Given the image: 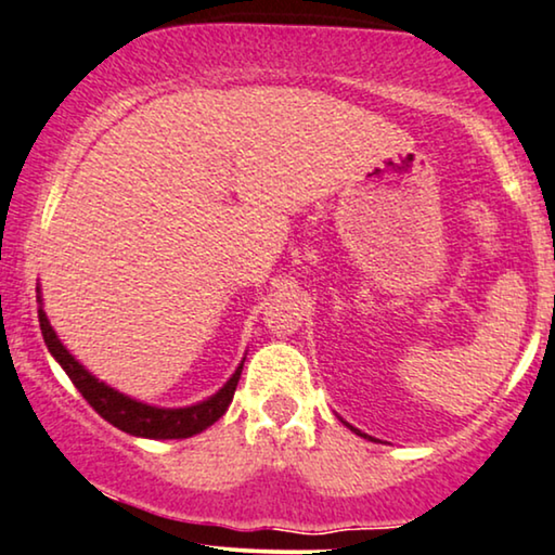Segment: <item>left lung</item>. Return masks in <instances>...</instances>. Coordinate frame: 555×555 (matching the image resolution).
Masks as SVG:
<instances>
[{
	"mask_svg": "<svg viewBox=\"0 0 555 555\" xmlns=\"http://www.w3.org/2000/svg\"><path fill=\"white\" fill-rule=\"evenodd\" d=\"M351 430H357V428H351ZM357 434H359V430H357ZM359 436H362V434H359Z\"/></svg>",
	"mask_w": 555,
	"mask_h": 555,
	"instance_id": "8db88e82",
	"label": "left lung"
}]
</instances>
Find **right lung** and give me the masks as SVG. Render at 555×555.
<instances>
[{
    "mask_svg": "<svg viewBox=\"0 0 555 555\" xmlns=\"http://www.w3.org/2000/svg\"><path fill=\"white\" fill-rule=\"evenodd\" d=\"M40 331L42 339H46L50 354L57 359V364L66 370L70 383L76 385V390L83 395V400L102 415L104 421H109L114 428L125 430L129 436H142V438H189L196 436L208 426H214L221 415L227 413V408L232 405L236 383H240L242 364L236 366V372L229 377V383L221 387L214 398H208L198 405L191 408H153L145 402H137L127 395L112 390L109 385L99 383L91 372H86L81 364L70 357V351L63 347L61 339L55 336L53 326H50L42 306L38 308Z\"/></svg>",
    "mask_w": 555,
    "mask_h": 555,
    "instance_id": "add662e5",
    "label": "right lung"
}]
</instances>
